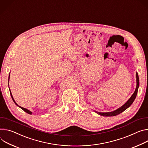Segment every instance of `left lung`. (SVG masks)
Listing matches in <instances>:
<instances>
[{
    "mask_svg": "<svg viewBox=\"0 0 148 148\" xmlns=\"http://www.w3.org/2000/svg\"><path fill=\"white\" fill-rule=\"evenodd\" d=\"M136 88L135 89V92L132 95V96L130 97V98L127 101V102L124 104L122 106H121L120 108H119L118 109L114 110L113 112H105V113H102V112H98L96 111H95L96 113H97V114L103 116H116L117 114H119L120 113H122L123 112H124L125 110H126L130 106V105L133 103V102L135 100L137 93H138V90L139 88V76H138V73H136Z\"/></svg>",
    "mask_w": 148,
    "mask_h": 148,
    "instance_id": "obj_1",
    "label": "left lung"
}]
</instances>
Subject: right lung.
Masks as SVG:
<instances>
[{"label": "right lung", "mask_w": 148, "mask_h": 148, "mask_svg": "<svg viewBox=\"0 0 148 148\" xmlns=\"http://www.w3.org/2000/svg\"><path fill=\"white\" fill-rule=\"evenodd\" d=\"M9 78H10V74H9ZM10 96H11V97H12V100H13V102H14L15 103V104L16 105V106H19L21 109H22L24 112H26L27 113H28V114H32V112H31V111H29V110H28V109H25V108H23V107H21V106H19V105H18V104L15 102V100L13 99V96H12V93H11V91H10Z\"/></svg>", "instance_id": "obj_1"}]
</instances>
